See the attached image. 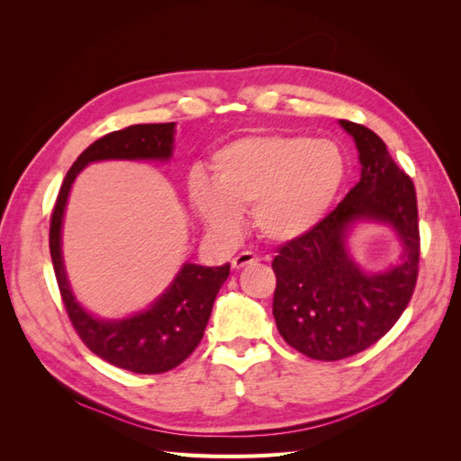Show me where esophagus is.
Here are the masks:
<instances>
[{"label": "esophagus", "mask_w": 461, "mask_h": 461, "mask_svg": "<svg viewBox=\"0 0 461 461\" xmlns=\"http://www.w3.org/2000/svg\"><path fill=\"white\" fill-rule=\"evenodd\" d=\"M258 261H259V258L256 254L242 252L232 259V269H242V267H246V265H252V263H258Z\"/></svg>", "instance_id": "obj_1"}]
</instances>
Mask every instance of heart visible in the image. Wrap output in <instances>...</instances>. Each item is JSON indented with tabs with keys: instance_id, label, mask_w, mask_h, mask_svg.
Wrapping results in <instances>:
<instances>
[{
	"instance_id": "1",
	"label": "heart",
	"mask_w": 461,
	"mask_h": 461,
	"mask_svg": "<svg viewBox=\"0 0 461 461\" xmlns=\"http://www.w3.org/2000/svg\"><path fill=\"white\" fill-rule=\"evenodd\" d=\"M212 178L194 171L188 202L205 229L234 239L242 212L263 239L288 242L313 230L346 180L339 146L302 134H256L232 140L212 158Z\"/></svg>"
}]
</instances>
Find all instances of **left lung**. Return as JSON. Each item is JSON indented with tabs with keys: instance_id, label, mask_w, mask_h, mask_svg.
<instances>
[{
	"instance_id": "left-lung-1",
	"label": "left lung",
	"mask_w": 461,
	"mask_h": 461,
	"mask_svg": "<svg viewBox=\"0 0 461 461\" xmlns=\"http://www.w3.org/2000/svg\"><path fill=\"white\" fill-rule=\"evenodd\" d=\"M339 122L356 142L359 183L313 230L286 242L273 259L276 329L294 350L321 361L350 357L383 339L410 303L420 267L411 178L373 131ZM359 221H381L397 232L402 254L396 266L371 274L351 258L347 239Z\"/></svg>"
}]
</instances>
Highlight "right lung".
Returning <instances> with one entry per match:
<instances>
[{
  "instance_id": "right-lung-1",
  "label": "right lung",
  "mask_w": 461,
  "mask_h": 461,
  "mask_svg": "<svg viewBox=\"0 0 461 461\" xmlns=\"http://www.w3.org/2000/svg\"><path fill=\"white\" fill-rule=\"evenodd\" d=\"M173 148L175 122L132 124L129 129L105 134L82 151L68 169L50 225V254L55 278L78 337L107 364L142 375L171 371L196 350L212 315L213 302L222 283L229 278L230 265L203 267L186 261L173 283L146 310L121 319H100L82 308L68 285L61 229L68 194L75 178L86 165L109 159L165 163L171 159Z\"/></svg>"
}]
</instances>
